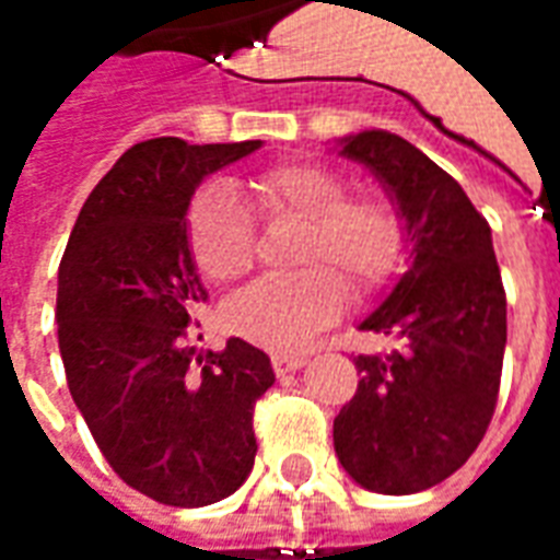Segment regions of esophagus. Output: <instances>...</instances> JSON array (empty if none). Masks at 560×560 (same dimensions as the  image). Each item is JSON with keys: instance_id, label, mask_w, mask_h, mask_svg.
<instances>
[{"instance_id": "esophagus-1", "label": "esophagus", "mask_w": 560, "mask_h": 560, "mask_svg": "<svg viewBox=\"0 0 560 560\" xmlns=\"http://www.w3.org/2000/svg\"><path fill=\"white\" fill-rule=\"evenodd\" d=\"M269 363H272V372H276V375H288V372H296V369H303L305 353L279 351V353H272V357H269Z\"/></svg>"}]
</instances>
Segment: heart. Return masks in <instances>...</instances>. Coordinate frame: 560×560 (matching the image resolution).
<instances>
[{"label": "heart", "mask_w": 560, "mask_h": 560, "mask_svg": "<svg viewBox=\"0 0 560 560\" xmlns=\"http://www.w3.org/2000/svg\"><path fill=\"white\" fill-rule=\"evenodd\" d=\"M257 215L269 224L300 221L291 276H267L233 293L224 324L264 348H300L332 324L351 296H369L399 267L405 221L381 191H351V183L317 161H288L248 183ZM185 240L209 281L240 279L255 264L252 219L224 183L203 185L185 212Z\"/></svg>", "instance_id": "obj_1"}]
</instances>
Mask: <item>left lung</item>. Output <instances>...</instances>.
<instances>
[{
	"label": "left lung",
	"mask_w": 560,
	"mask_h": 560,
	"mask_svg": "<svg viewBox=\"0 0 560 560\" xmlns=\"http://www.w3.org/2000/svg\"><path fill=\"white\" fill-rule=\"evenodd\" d=\"M399 207L411 269L360 329L396 351L360 353V384L332 422L341 468L369 492L413 494L446 480L492 422L506 345V293L492 231L462 185L389 131L341 140Z\"/></svg>",
	"instance_id": "obj_1"
}]
</instances>
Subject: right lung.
I'll return each mask as SVG.
<instances>
[{"label":"right lung","instance_id":"right-lung-1","mask_svg":"<svg viewBox=\"0 0 560 560\" xmlns=\"http://www.w3.org/2000/svg\"><path fill=\"white\" fill-rule=\"evenodd\" d=\"M257 147L135 143L92 188L59 264L56 324L71 399L119 480L159 504H215L255 465V401L276 375L243 339L207 357L191 348L207 291L185 212L203 176Z\"/></svg>","mask_w":560,"mask_h":560}]
</instances>
